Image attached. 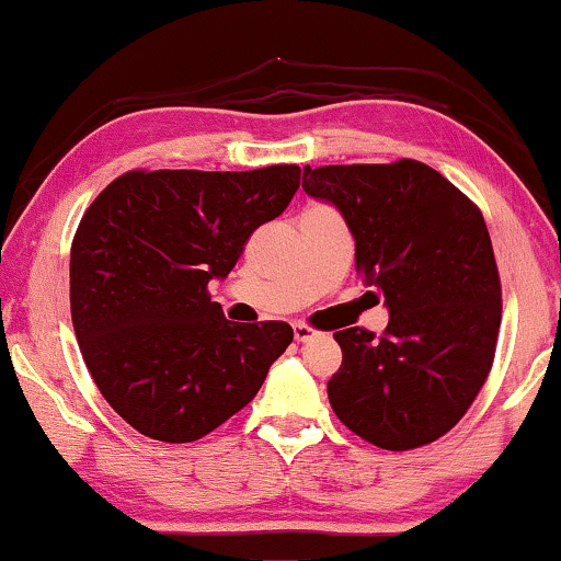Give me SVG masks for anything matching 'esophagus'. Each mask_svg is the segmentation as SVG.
Returning a JSON list of instances; mask_svg holds the SVG:
<instances>
[{"label":"esophagus","instance_id":"34e87169","mask_svg":"<svg viewBox=\"0 0 561 561\" xmlns=\"http://www.w3.org/2000/svg\"><path fill=\"white\" fill-rule=\"evenodd\" d=\"M314 335H318V330H312L310 325H305V322H295V341L297 343L312 341Z\"/></svg>","mask_w":561,"mask_h":561}]
</instances>
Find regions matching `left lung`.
Here are the masks:
<instances>
[{"label":"left lung","mask_w":561,"mask_h":561,"mask_svg":"<svg viewBox=\"0 0 561 561\" xmlns=\"http://www.w3.org/2000/svg\"><path fill=\"white\" fill-rule=\"evenodd\" d=\"M302 187L341 213L356 272L389 310L381 337L335 333L343 363L330 407L376 447L430 445L462 420L493 366L501 279L483 213L416 160L305 168Z\"/></svg>","instance_id":"obj_1"}]
</instances>
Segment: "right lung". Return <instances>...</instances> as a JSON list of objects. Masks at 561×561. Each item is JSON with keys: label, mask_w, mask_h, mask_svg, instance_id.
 Here are the masks:
<instances>
[{"label": "right lung", "mask_w": 561, "mask_h": 561, "mask_svg": "<svg viewBox=\"0 0 561 561\" xmlns=\"http://www.w3.org/2000/svg\"><path fill=\"white\" fill-rule=\"evenodd\" d=\"M297 187V164L134 170L85 210L70 247V318L99 391L145 437H205L287 351V322L226 320L208 284L228 277Z\"/></svg>", "instance_id": "obj_1"}]
</instances>
